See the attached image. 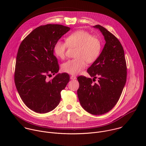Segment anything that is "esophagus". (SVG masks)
<instances>
[{
  "mask_svg": "<svg viewBox=\"0 0 146 146\" xmlns=\"http://www.w3.org/2000/svg\"><path fill=\"white\" fill-rule=\"evenodd\" d=\"M76 77L75 76L72 75V76H70V79H71V80H74V79H76Z\"/></svg>",
  "mask_w": 146,
  "mask_h": 146,
  "instance_id": "esophagus-1",
  "label": "esophagus"
}]
</instances>
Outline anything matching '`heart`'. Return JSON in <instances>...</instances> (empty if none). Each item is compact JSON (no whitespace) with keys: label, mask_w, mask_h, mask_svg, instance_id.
<instances>
[{"label":"heart","mask_w":146,"mask_h":146,"mask_svg":"<svg viewBox=\"0 0 146 146\" xmlns=\"http://www.w3.org/2000/svg\"><path fill=\"white\" fill-rule=\"evenodd\" d=\"M76 47V58L68 60L62 65L64 72L76 75L80 73L88 64L95 62L99 57L101 49V41L98 37L92 36L84 31H78L69 35L64 41L58 40L54 46L55 55L60 59L66 56L68 46Z\"/></svg>","instance_id":"b5f03b06"}]
</instances>
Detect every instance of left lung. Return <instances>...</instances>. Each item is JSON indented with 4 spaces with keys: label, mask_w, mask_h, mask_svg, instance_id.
<instances>
[{
    "label": "left lung",
    "mask_w": 146,
    "mask_h": 146,
    "mask_svg": "<svg viewBox=\"0 0 146 146\" xmlns=\"http://www.w3.org/2000/svg\"><path fill=\"white\" fill-rule=\"evenodd\" d=\"M105 37L106 43L101 54L87 72L94 77H77V95L81 106L94 115H102L110 111L118 102L125 85L127 68L123 48L118 39L106 28L96 25ZM98 76L97 83L92 81Z\"/></svg>",
    "instance_id": "obj_1"
}]
</instances>
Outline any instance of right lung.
<instances>
[{"label":"right lung","instance_id":"obj_1","mask_svg":"<svg viewBox=\"0 0 146 146\" xmlns=\"http://www.w3.org/2000/svg\"><path fill=\"white\" fill-rule=\"evenodd\" d=\"M70 29L59 24L41 25L20 44L16 58L15 84L25 105L36 113L44 114L54 110L60 101V92L70 80L66 73L57 74L50 81L46 79L59 71L54 46Z\"/></svg>","mask_w":146,"mask_h":146}]
</instances>
